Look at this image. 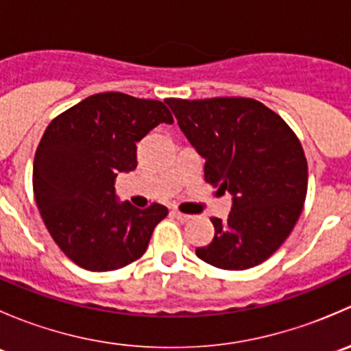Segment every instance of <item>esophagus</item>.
I'll use <instances>...</instances> for the list:
<instances>
[{"instance_id":"34e87169","label":"esophagus","mask_w":351,"mask_h":351,"mask_svg":"<svg viewBox=\"0 0 351 351\" xmlns=\"http://www.w3.org/2000/svg\"><path fill=\"white\" fill-rule=\"evenodd\" d=\"M173 215H175V217L178 219L180 222H189L190 219H192V215H189V214H182V212H178V210H173Z\"/></svg>"}]
</instances>
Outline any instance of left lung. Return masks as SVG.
I'll use <instances>...</instances> for the list:
<instances>
[{
	"label": "left lung",
	"mask_w": 351,
	"mask_h": 351,
	"mask_svg": "<svg viewBox=\"0 0 351 351\" xmlns=\"http://www.w3.org/2000/svg\"><path fill=\"white\" fill-rule=\"evenodd\" d=\"M166 105L205 159V182L232 197L228 219H210L214 239L197 247V256L222 270L263 263L289 238L306 200L299 139L282 117L251 98H168Z\"/></svg>",
	"instance_id": "8db88e82"
}]
</instances>
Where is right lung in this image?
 I'll return each mask as SVG.
<instances>
[{
  "mask_svg": "<svg viewBox=\"0 0 351 351\" xmlns=\"http://www.w3.org/2000/svg\"><path fill=\"white\" fill-rule=\"evenodd\" d=\"M159 123H173L168 107L108 91L91 95L56 117L34 159V193L45 228L62 253L90 271H112L143 256L168 208L120 202L119 173L137 166V143Z\"/></svg>",
  "mask_w": 351,
  "mask_h": 351,
  "instance_id": "obj_1",
  "label": "right lung"
}]
</instances>
